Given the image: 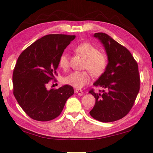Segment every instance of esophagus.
I'll list each match as a JSON object with an SVG mask.
<instances>
[{
	"label": "esophagus",
	"mask_w": 153,
	"mask_h": 153,
	"mask_svg": "<svg viewBox=\"0 0 153 153\" xmlns=\"http://www.w3.org/2000/svg\"><path fill=\"white\" fill-rule=\"evenodd\" d=\"M75 92H76V94H77L79 96H82L84 94V92H83L81 90H79V89H76L75 90Z\"/></svg>",
	"instance_id": "1"
}]
</instances>
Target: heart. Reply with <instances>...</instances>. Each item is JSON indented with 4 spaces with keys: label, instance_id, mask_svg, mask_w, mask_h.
Listing matches in <instances>:
<instances>
[{
    "label": "heart",
    "instance_id": "b5f03b06",
    "mask_svg": "<svg viewBox=\"0 0 153 153\" xmlns=\"http://www.w3.org/2000/svg\"><path fill=\"white\" fill-rule=\"evenodd\" d=\"M75 51L86 59L84 67L92 76L99 77L104 74L108 65V59L105 54L99 53L96 46L90 43H82L77 46ZM59 65L63 70L68 69L69 63L67 54L64 53L60 56ZM90 81V74L86 71H73L63 79L65 84L76 88H81Z\"/></svg>",
    "mask_w": 153,
    "mask_h": 153
}]
</instances>
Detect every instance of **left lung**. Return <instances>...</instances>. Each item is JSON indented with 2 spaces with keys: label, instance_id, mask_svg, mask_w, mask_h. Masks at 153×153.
<instances>
[{
  "label": "left lung",
  "instance_id": "obj_1",
  "mask_svg": "<svg viewBox=\"0 0 153 153\" xmlns=\"http://www.w3.org/2000/svg\"><path fill=\"white\" fill-rule=\"evenodd\" d=\"M94 37L104 46L108 65L93 84L102 88V93L89 91L96 99L90 115L101 122H112L125 117L133 107L140 84L138 66L130 52L108 35L99 32Z\"/></svg>",
  "mask_w": 153,
  "mask_h": 153
}]
</instances>
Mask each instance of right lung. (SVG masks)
I'll return each instance as SVG.
<instances>
[{
  "label": "right lung",
  "mask_w": 153,
  "mask_h": 153,
  "mask_svg": "<svg viewBox=\"0 0 153 153\" xmlns=\"http://www.w3.org/2000/svg\"><path fill=\"white\" fill-rule=\"evenodd\" d=\"M76 36L48 34L21 53L13 74V94L20 107L33 120L48 121L60 115L73 87L46 88L57 76L59 59Z\"/></svg>",
  "instance_id": "1"
}]
</instances>
